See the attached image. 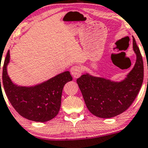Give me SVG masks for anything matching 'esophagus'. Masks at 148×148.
<instances>
[{
    "instance_id": "obj_1",
    "label": "esophagus",
    "mask_w": 148,
    "mask_h": 148,
    "mask_svg": "<svg viewBox=\"0 0 148 148\" xmlns=\"http://www.w3.org/2000/svg\"><path fill=\"white\" fill-rule=\"evenodd\" d=\"M71 73L74 78H77L81 75L82 69L79 66H73L71 69Z\"/></svg>"
}]
</instances>
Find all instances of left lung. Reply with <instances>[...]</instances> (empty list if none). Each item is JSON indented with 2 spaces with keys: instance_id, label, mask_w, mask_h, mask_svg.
Instances as JSON below:
<instances>
[{
  "instance_id": "8db88e82",
  "label": "left lung",
  "mask_w": 148,
  "mask_h": 148,
  "mask_svg": "<svg viewBox=\"0 0 148 148\" xmlns=\"http://www.w3.org/2000/svg\"><path fill=\"white\" fill-rule=\"evenodd\" d=\"M133 48L136 54V61L122 82H112L89 74L82 75L77 79L88 110L96 117L110 118L122 113L138 94L143 81V61L134 38Z\"/></svg>"
}]
</instances>
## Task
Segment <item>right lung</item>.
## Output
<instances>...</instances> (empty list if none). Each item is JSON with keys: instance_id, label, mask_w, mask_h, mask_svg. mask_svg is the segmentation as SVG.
<instances>
[{"instance_id": "right-lung-1", "label": "right lung", "mask_w": 148, "mask_h": 148, "mask_svg": "<svg viewBox=\"0 0 148 148\" xmlns=\"http://www.w3.org/2000/svg\"><path fill=\"white\" fill-rule=\"evenodd\" d=\"M9 61L8 50L3 67L2 84L8 100L16 112L24 118L35 122H47L56 117L61 107L63 88L73 79L69 71L34 87H18L12 82L8 75Z\"/></svg>"}]
</instances>
